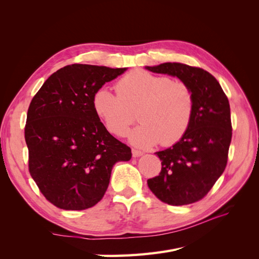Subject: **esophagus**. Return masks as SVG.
I'll return each mask as SVG.
<instances>
[{"label": "esophagus", "instance_id": "esophagus-1", "mask_svg": "<svg viewBox=\"0 0 259 259\" xmlns=\"http://www.w3.org/2000/svg\"><path fill=\"white\" fill-rule=\"evenodd\" d=\"M143 151H140V150H137V149H132V154H133V156H134V158H137V156H140V155H143Z\"/></svg>", "mask_w": 259, "mask_h": 259}]
</instances>
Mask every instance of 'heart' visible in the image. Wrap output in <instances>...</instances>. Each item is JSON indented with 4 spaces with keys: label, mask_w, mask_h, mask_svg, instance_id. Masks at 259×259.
Segmentation results:
<instances>
[{
    "label": "heart",
    "mask_w": 259,
    "mask_h": 259,
    "mask_svg": "<svg viewBox=\"0 0 259 259\" xmlns=\"http://www.w3.org/2000/svg\"><path fill=\"white\" fill-rule=\"evenodd\" d=\"M115 92L107 88L96 90L92 106L108 132L123 137L135 120L142 122L130 133L132 144L152 147L171 146L189 130L194 113V95L183 81L133 70L115 83Z\"/></svg>",
    "instance_id": "b5f03b06"
}]
</instances>
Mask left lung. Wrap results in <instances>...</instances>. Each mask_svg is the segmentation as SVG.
<instances>
[{"instance_id": "8db88e82", "label": "left lung", "mask_w": 259, "mask_h": 259, "mask_svg": "<svg viewBox=\"0 0 259 259\" xmlns=\"http://www.w3.org/2000/svg\"><path fill=\"white\" fill-rule=\"evenodd\" d=\"M146 68L177 76L193 92L189 130L173 147L156 152L161 171L147 180L152 193L166 204H191L205 197L226 168L232 137L229 100L218 81L202 68L180 62Z\"/></svg>"}]
</instances>
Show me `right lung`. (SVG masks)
<instances>
[{
	"mask_svg": "<svg viewBox=\"0 0 259 259\" xmlns=\"http://www.w3.org/2000/svg\"><path fill=\"white\" fill-rule=\"evenodd\" d=\"M125 70L69 65L53 73L31 100L25 126L29 171L58 208L97 204L114 164L132 158L131 148L107 131L92 106L94 92Z\"/></svg>",
	"mask_w": 259,
	"mask_h": 259,
	"instance_id": "add662e5",
	"label": "right lung"
}]
</instances>
